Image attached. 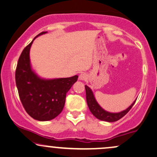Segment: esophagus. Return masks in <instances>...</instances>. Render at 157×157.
I'll return each instance as SVG.
<instances>
[{
	"instance_id": "obj_1",
	"label": "esophagus",
	"mask_w": 157,
	"mask_h": 157,
	"mask_svg": "<svg viewBox=\"0 0 157 157\" xmlns=\"http://www.w3.org/2000/svg\"><path fill=\"white\" fill-rule=\"evenodd\" d=\"M79 79L82 81H85L87 79V75H86V73H82L79 75Z\"/></svg>"
}]
</instances>
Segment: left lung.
<instances>
[{
    "label": "left lung",
    "mask_w": 157,
    "mask_h": 157,
    "mask_svg": "<svg viewBox=\"0 0 157 157\" xmlns=\"http://www.w3.org/2000/svg\"><path fill=\"white\" fill-rule=\"evenodd\" d=\"M85 90H86V102H87L88 107L90 108L91 113L93 114L97 119L102 120V121H108V122H113V121H118L123 117H124L126 114L129 111V110L132 108L135 101H136V100H135L132 105L124 111L119 112V113H110V112L105 111L100 107L98 102L96 101L95 98H94L92 91L86 85H85Z\"/></svg>",
    "instance_id": "obj_1"
}]
</instances>
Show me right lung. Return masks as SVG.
Wrapping results in <instances>:
<instances>
[{
  "label": "right lung",
  "instance_id": "1",
  "mask_svg": "<svg viewBox=\"0 0 157 157\" xmlns=\"http://www.w3.org/2000/svg\"><path fill=\"white\" fill-rule=\"evenodd\" d=\"M42 32L36 37L46 33ZM34 39L23 49L19 58L15 80L19 98L27 113L38 121L57 117L65 105L66 93L78 79V75L55 79L40 78L31 68L30 49Z\"/></svg>",
  "mask_w": 157,
  "mask_h": 157
}]
</instances>
